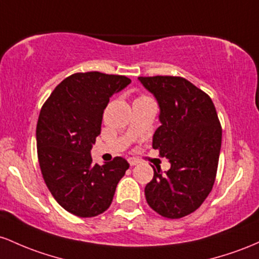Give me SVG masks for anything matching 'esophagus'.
<instances>
[{"mask_svg": "<svg viewBox=\"0 0 259 259\" xmlns=\"http://www.w3.org/2000/svg\"><path fill=\"white\" fill-rule=\"evenodd\" d=\"M128 162H130L131 166H135V165H137L139 161H138L136 158H130V159H128Z\"/></svg>", "mask_w": 259, "mask_h": 259, "instance_id": "esophagus-1", "label": "esophagus"}]
</instances>
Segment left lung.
Returning <instances> with one entry per match:
<instances>
[{"instance_id":"obj_1","label":"left lung","mask_w":259,"mask_h":259,"mask_svg":"<svg viewBox=\"0 0 259 259\" xmlns=\"http://www.w3.org/2000/svg\"><path fill=\"white\" fill-rule=\"evenodd\" d=\"M158 101L160 114L153 148L168 159L144 188L149 207L170 219H179L200 207L213 188L222 148V126L213 101L182 77H139Z\"/></svg>"}]
</instances>
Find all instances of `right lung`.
Wrapping results in <instances>:
<instances>
[{"instance_id": "obj_1", "label": "right lung", "mask_w": 259, "mask_h": 259, "mask_svg": "<svg viewBox=\"0 0 259 259\" xmlns=\"http://www.w3.org/2000/svg\"><path fill=\"white\" fill-rule=\"evenodd\" d=\"M130 83L124 75L74 73L55 88L41 107L36 147L44 181L61 207L74 215L104 213L130 167L121 156L99 165L91 155L110 98Z\"/></svg>"}]
</instances>
